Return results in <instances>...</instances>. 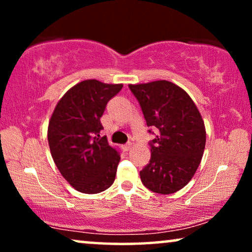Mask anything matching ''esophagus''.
Listing matches in <instances>:
<instances>
[{
	"instance_id": "34e87169",
	"label": "esophagus",
	"mask_w": 252,
	"mask_h": 252,
	"mask_svg": "<svg viewBox=\"0 0 252 252\" xmlns=\"http://www.w3.org/2000/svg\"><path fill=\"white\" fill-rule=\"evenodd\" d=\"M132 147H133L132 142H127L126 144H124V146H123V149L125 151H128V150L132 149Z\"/></svg>"
}]
</instances>
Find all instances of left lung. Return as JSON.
Returning a JSON list of instances; mask_svg holds the SVG:
<instances>
[{"instance_id":"1","label":"left lung","mask_w":252,"mask_h":252,"mask_svg":"<svg viewBox=\"0 0 252 252\" xmlns=\"http://www.w3.org/2000/svg\"><path fill=\"white\" fill-rule=\"evenodd\" d=\"M128 87L142 109L148 132H158L149 142L151 158L140 171L141 181L157 194H173L191 180L201 163L206 140L201 113L190 96L170 81Z\"/></svg>"}]
</instances>
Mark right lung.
Listing matches in <instances>:
<instances>
[{
    "instance_id": "right-lung-1",
    "label": "right lung",
    "mask_w": 252,
    "mask_h": 252,
    "mask_svg": "<svg viewBox=\"0 0 252 252\" xmlns=\"http://www.w3.org/2000/svg\"><path fill=\"white\" fill-rule=\"evenodd\" d=\"M123 85L95 80L79 82L66 92L51 116L48 142L61 174L78 191L97 194L116 178L119 154L99 137L101 117Z\"/></svg>"
}]
</instances>
